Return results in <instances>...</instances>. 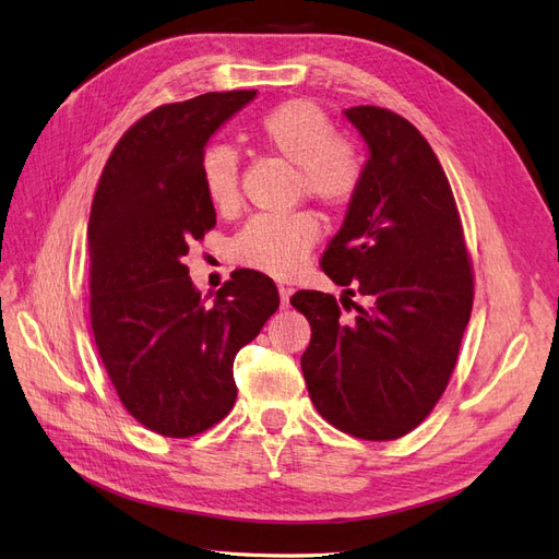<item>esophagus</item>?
I'll list each match as a JSON object with an SVG mask.
<instances>
[{"mask_svg": "<svg viewBox=\"0 0 559 559\" xmlns=\"http://www.w3.org/2000/svg\"><path fill=\"white\" fill-rule=\"evenodd\" d=\"M278 295H281V306H283V308L290 306V297H293V290H290V287L281 285V287H278Z\"/></svg>", "mask_w": 559, "mask_h": 559, "instance_id": "1", "label": "esophagus"}]
</instances>
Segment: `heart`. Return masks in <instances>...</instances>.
<instances>
[{
  "instance_id": "1",
  "label": "heart",
  "mask_w": 559,
  "mask_h": 559,
  "mask_svg": "<svg viewBox=\"0 0 559 559\" xmlns=\"http://www.w3.org/2000/svg\"><path fill=\"white\" fill-rule=\"evenodd\" d=\"M258 138L297 165L299 191L329 210L353 202L361 186V158L353 142L336 138L334 121L311 100L295 98L266 110L255 123ZM200 181L218 212L239 200V156L227 144H210L200 158ZM311 212L258 214L230 241L235 262L272 276H290L318 241Z\"/></svg>"
}]
</instances>
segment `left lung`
Segmentation results:
<instances>
[{"instance_id":"8db88e82","label":"left lung","mask_w":559,"mask_h":559,"mask_svg":"<svg viewBox=\"0 0 559 559\" xmlns=\"http://www.w3.org/2000/svg\"><path fill=\"white\" fill-rule=\"evenodd\" d=\"M345 117L368 160L324 274L355 308L341 318L334 295L299 290L290 304L311 324L301 370L316 409L361 440H396L436 407L456 368L472 313L474 278L449 179L426 138L378 106Z\"/></svg>"}]
</instances>
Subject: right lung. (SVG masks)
Segmentation results:
<instances>
[{
  "label": "right lung",
  "mask_w": 559,
  "mask_h": 559,
  "mask_svg": "<svg viewBox=\"0 0 559 559\" xmlns=\"http://www.w3.org/2000/svg\"><path fill=\"white\" fill-rule=\"evenodd\" d=\"M255 90L168 103L121 135L90 216V316L117 396L144 428L191 438L237 401L233 364L278 308L274 281L237 269L204 304L181 258L216 225L204 144Z\"/></svg>",
  "instance_id": "right-lung-1"
}]
</instances>
